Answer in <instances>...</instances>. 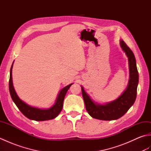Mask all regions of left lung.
Instances as JSON below:
<instances>
[{
  "instance_id": "obj_1",
  "label": "left lung",
  "mask_w": 151,
  "mask_h": 151,
  "mask_svg": "<svg viewBox=\"0 0 151 151\" xmlns=\"http://www.w3.org/2000/svg\"><path fill=\"white\" fill-rule=\"evenodd\" d=\"M120 45L129 59L130 71L129 84L121 95L114 101L104 105L99 104L92 101L81 86L86 110L93 118L104 121L117 119L127 113L136 101L137 88L139 82L136 58L132 51L123 40H120Z\"/></svg>"
}]
</instances>
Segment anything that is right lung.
Here are the masks:
<instances>
[{
  "label": "right lung",
  "instance_id": "obj_1",
  "mask_svg": "<svg viewBox=\"0 0 151 151\" xmlns=\"http://www.w3.org/2000/svg\"><path fill=\"white\" fill-rule=\"evenodd\" d=\"M13 63H14V62H13ZM12 67L13 64L10 69V76H9V93H10V95L13 101L17 106L19 110L21 111V113L27 118L30 119L37 121L50 120L56 117L62 110L64 98H65L67 91H68V89L70 87V86L73 84V83L62 89V90L60 91L58 95L55 104L51 108L49 109H40L35 108L29 106L21 100L17 93H16L12 82Z\"/></svg>",
  "mask_w": 151,
  "mask_h": 151
}]
</instances>
